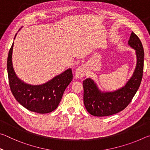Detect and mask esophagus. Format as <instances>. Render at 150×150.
Returning <instances> with one entry per match:
<instances>
[{
  "label": "esophagus",
  "instance_id": "obj_1",
  "mask_svg": "<svg viewBox=\"0 0 150 150\" xmlns=\"http://www.w3.org/2000/svg\"><path fill=\"white\" fill-rule=\"evenodd\" d=\"M86 74V69L83 66L78 67L76 71L75 72V79H81L84 77Z\"/></svg>",
  "mask_w": 150,
  "mask_h": 150
}]
</instances>
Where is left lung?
Wrapping results in <instances>:
<instances>
[{
  "label": "left lung",
  "instance_id": "1",
  "mask_svg": "<svg viewBox=\"0 0 150 150\" xmlns=\"http://www.w3.org/2000/svg\"><path fill=\"white\" fill-rule=\"evenodd\" d=\"M128 45L136 51L137 63L132 77L125 86L112 92H102L91 78L83 81V102L91 115L106 116L123 110L132 100L143 76L144 52L139 38L132 32Z\"/></svg>",
  "mask_w": 150,
  "mask_h": 150
}]
</instances>
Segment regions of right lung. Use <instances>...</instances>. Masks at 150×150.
<instances>
[{"label": "right lung", "instance_id": "right-lung-1", "mask_svg": "<svg viewBox=\"0 0 150 150\" xmlns=\"http://www.w3.org/2000/svg\"><path fill=\"white\" fill-rule=\"evenodd\" d=\"M13 45L14 42L7 59V71L12 95L20 105L32 112L46 114L54 111L59 105L65 88L73 79L71 69L65 70L42 85L27 84L18 78L14 70L12 60Z\"/></svg>", "mask_w": 150, "mask_h": 150}]
</instances>
